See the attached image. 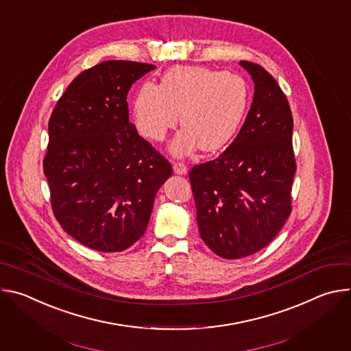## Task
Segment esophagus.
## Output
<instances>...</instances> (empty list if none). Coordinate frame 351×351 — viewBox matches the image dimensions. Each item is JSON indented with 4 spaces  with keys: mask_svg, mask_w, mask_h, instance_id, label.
Instances as JSON below:
<instances>
[{
    "mask_svg": "<svg viewBox=\"0 0 351 351\" xmlns=\"http://www.w3.org/2000/svg\"><path fill=\"white\" fill-rule=\"evenodd\" d=\"M173 172L176 175H186L187 173V167L182 162H175L173 164Z\"/></svg>",
    "mask_w": 351,
    "mask_h": 351,
    "instance_id": "obj_1",
    "label": "esophagus"
}]
</instances>
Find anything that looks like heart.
Listing matches in <instances>:
<instances>
[{"instance_id":"1","label":"heart","mask_w":351,"mask_h":351,"mask_svg":"<svg viewBox=\"0 0 351 351\" xmlns=\"http://www.w3.org/2000/svg\"><path fill=\"white\" fill-rule=\"evenodd\" d=\"M248 106L247 82L237 73L206 66H176L161 84L145 83L133 99L137 132L154 141L165 138L179 121L183 129L171 144V153L183 157L199 145L214 153L237 133Z\"/></svg>"}]
</instances>
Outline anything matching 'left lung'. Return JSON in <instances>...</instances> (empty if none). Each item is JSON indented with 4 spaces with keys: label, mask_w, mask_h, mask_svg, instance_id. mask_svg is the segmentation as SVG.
<instances>
[{
    "label": "left lung",
    "mask_w": 351,
    "mask_h": 351,
    "mask_svg": "<svg viewBox=\"0 0 351 351\" xmlns=\"http://www.w3.org/2000/svg\"><path fill=\"white\" fill-rule=\"evenodd\" d=\"M254 97L232 144L189 173L199 236L226 260L252 256L279 233L291 213L293 117L276 80L260 65L240 61Z\"/></svg>",
    "instance_id": "obj_1"
}]
</instances>
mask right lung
<instances>
[{"label": "right lung", "instance_id": "1", "mask_svg": "<svg viewBox=\"0 0 351 351\" xmlns=\"http://www.w3.org/2000/svg\"><path fill=\"white\" fill-rule=\"evenodd\" d=\"M156 66L106 61L68 86L48 122L43 162L54 215L75 240L123 252L145 232L171 164L129 122L132 84Z\"/></svg>", "mask_w": 351, "mask_h": 351}]
</instances>
